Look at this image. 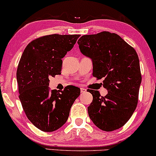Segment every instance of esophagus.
<instances>
[{
  "label": "esophagus",
  "instance_id": "1",
  "mask_svg": "<svg viewBox=\"0 0 156 156\" xmlns=\"http://www.w3.org/2000/svg\"><path fill=\"white\" fill-rule=\"evenodd\" d=\"M80 91H81V93H85L86 91V89L84 88V87H80Z\"/></svg>",
  "mask_w": 156,
  "mask_h": 156
}]
</instances>
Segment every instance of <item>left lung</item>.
<instances>
[{"instance_id": "8db88e82", "label": "left lung", "mask_w": 156, "mask_h": 156, "mask_svg": "<svg viewBox=\"0 0 156 156\" xmlns=\"http://www.w3.org/2000/svg\"><path fill=\"white\" fill-rule=\"evenodd\" d=\"M77 43L80 51L93 62V76L103 79L105 97L89 90L93 101L89 117L104 131H113L127 123L136 110L141 83L139 59L136 50L115 33L101 31L83 35Z\"/></svg>"}]
</instances>
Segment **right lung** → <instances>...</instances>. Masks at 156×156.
Returning <instances> with one entry per match:
<instances>
[{"mask_svg":"<svg viewBox=\"0 0 156 156\" xmlns=\"http://www.w3.org/2000/svg\"><path fill=\"white\" fill-rule=\"evenodd\" d=\"M80 34H50L32 40L26 47L17 69L19 99L29 121L44 132H53L69 118L80 89L69 85L50 90L49 77L61 73L62 60Z\"/></svg>","mask_w":156,"mask_h":156,"instance_id":"obj_1","label":"right lung"}]
</instances>
